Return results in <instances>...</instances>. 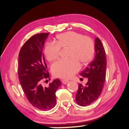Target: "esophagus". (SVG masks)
<instances>
[{"label":"esophagus","instance_id":"obj_1","mask_svg":"<svg viewBox=\"0 0 129 129\" xmlns=\"http://www.w3.org/2000/svg\"><path fill=\"white\" fill-rule=\"evenodd\" d=\"M69 83V80H62V83L64 84H66Z\"/></svg>","mask_w":129,"mask_h":129}]
</instances>
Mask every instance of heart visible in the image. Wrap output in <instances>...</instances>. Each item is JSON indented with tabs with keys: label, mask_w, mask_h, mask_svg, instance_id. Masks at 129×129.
<instances>
[{
	"label": "heart",
	"mask_w": 129,
	"mask_h": 129,
	"mask_svg": "<svg viewBox=\"0 0 129 129\" xmlns=\"http://www.w3.org/2000/svg\"><path fill=\"white\" fill-rule=\"evenodd\" d=\"M68 49V60H60L53 63L51 70L54 77L69 79L79 71L80 64L84 66L92 59L94 44L88 36L75 31H67L56 36L55 43H47L44 54L47 60L53 61L59 57L60 49Z\"/></svg>",
	"instance_id": "obj_1"
}]
</instances>
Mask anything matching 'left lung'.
I'll return each instance as SVG.
<instances>
[{"label": "left lung", "mask_w": 129, "mask_h": 129, "mask_svg": "<svg viewBox=\"0 0 129 129\" xmlns=\"http://www.w3.org/2000/svg\"><path fill=\"white\" fill-rule=\"evenodd\" d=\"M95 55L93 60L80 75L87 77L88 82L86 86L79 84L76 94V102L81 106L90 105L99 98L103 90L106 78V56L105 48L99 38L95 39Z\"/></svg>", "instance_id": "obj_1"}]
</instances>
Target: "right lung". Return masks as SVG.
<instances>
[{"label": "right lung", "mask_w": 129, "mask_h": 129, "mask_svg": "<svg viewBox=\"0 0 129 129\" xmlns=\"http://www.w3.org/2000/svg\"><path fill=\"white\" fill-rule=\"evenodd\" d=\"M48 36V33H43L31 36L23 45L19 54L18 77L23 91L31 105L45 111L55 106V93L61 85L58 79L47 87L40 84L43 79H50L43 53Z\"/></svg>", "instance_id": "add662e5"}]
</instances>
